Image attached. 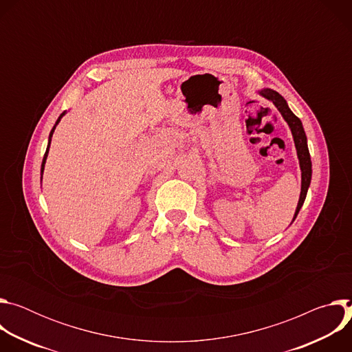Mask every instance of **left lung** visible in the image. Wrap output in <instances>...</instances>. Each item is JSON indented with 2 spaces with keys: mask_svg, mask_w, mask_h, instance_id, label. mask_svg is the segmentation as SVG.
Masks as SVG:
<instances>
[{
  "mask_svg": "<svg viewBox=\"0 0 352 352\" xmlns=\"http://www.w3.org/2000/svg\"><path fill=\"white\" fill-rule=\"evenodd\" d=\"M261 94L265 96L266 98L272 100V102L274 103V106L278 109V111L281 113L284 120L288 122V125L291 128V132H292V136H294L300 171H302V188H300L299 202H298L296 212H295V217H296L298 213H299V209L302 208V205L305 202L307 192H308V188H309V184H311V177H312V163H311V155H309L308 143H307V135H305L302 122H300V120L288 109L287 102L281 94H278L277 91H274L272 89H265V90L261 91Z\"/></svg>",
  "mask_w": 352,
  "mask_h": 352,
  "instance_id": "8db88e82",
  "label": "left lung"
}]
</instances>
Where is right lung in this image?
Here are the masks:
<instances>
[{
  "label": "right lung",
  "mask_w": 352,
  "mask_h": 352,
  "mask_svg": "<svg viewBox=\"0 0 352 352\" xmlns=\"http://www.w3.org/2000/svg\"><path fill=\"white\" fill-rule=\"evenodd\" d=\"M65 114V111L60 116V118L57 120V122H56V125L60 122V120H61V117ZM54 129H56V126L53 128V131H52V133H50V139H52V136H53V132H54ZM48 146H50V143H48ZM47 153H48V147H47V150H45V155H44V159H43V164H41V173H43V170H44V163H45V159H47Z\"/></svg>",
  "instance_id": "obj_1"
}]
</instances>
